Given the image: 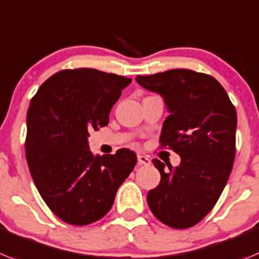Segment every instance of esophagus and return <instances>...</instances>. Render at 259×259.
<instances>
[{
  "label": "esophagus",
  "mask_w": 259,
  "mask_h": 259,
  "mask_svg": "<svg viewBox=\"0 0 259 259\" xmlns=\"http://www.w3.org/2000/svg\"><path fill=\"white\" fill-rule=\"evenodd\" d=\"M151 160L148 156H143V155H138V165H150Z\"/></svg>",
  "instance_id": "34e87169"
}]
</instances>
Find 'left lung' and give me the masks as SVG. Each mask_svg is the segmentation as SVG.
Instances as JSON below:
<instances>
[{"label": "left lung", "mask_w": 259, "mask_h": 259, "mask_svg": "<svg viewBox=\"0 0 259 259\" xmlns=\"http://www.w3.org/2000/svg\"><path fill=\"white\" fill-rule=\"evenodd\" d=\"M143 88L161 94L170 115L160 148L181 156L173 169L153 158L160 185L147 195L151 211L164 225L183 230L213 209L231 174L236 153V109L213 76L191 69L137 76Z\"/></svg>", "instance_id": "8db88e82"}]
</instances>
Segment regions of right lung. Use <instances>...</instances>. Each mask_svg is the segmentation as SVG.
Segmentation results:
<instances>
[{
    "mask_svg": "<svg viewBox=\"0 0 259 259\" xmlns=\"http://www.w3.org/2000/svg\"><path fill=\"white\" fill-rule=\"evenodd\" d=\"M132 80L94 68L63 69L49 77L31 99L25 157L39 195L68 225L103 218L116 192L137 164L121 148L94 157L88 137L106 126L109 112Z\"/></svg>",
    "mask_w": 259,
    "mask_h": 259,
    "instance_id": "right-lung-1",
    "label": "right lung"
}]
</instances>
